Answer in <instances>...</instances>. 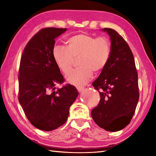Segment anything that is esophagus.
<instances>
[{"instance_id": "34e87169", "label": "esophagus", "mask_w": 156, "mask_h": 156, "mask_svg": "<svg viewBox=\"0 0 156 156\" xmlns=\"http://www.w3.org/2000/svg\"><path fill=\"white\" fill-rule=\"evenodd\" d=\"M77 90L79 91V92H81V91H83V90H84V87H77Z\"/></svg>"}]
</instances>
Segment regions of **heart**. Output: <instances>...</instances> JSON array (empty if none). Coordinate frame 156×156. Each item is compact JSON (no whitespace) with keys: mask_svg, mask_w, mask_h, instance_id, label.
Instances as JSON below:
<instances>
[{"mask_svg":"<svg viewBox=\"0 0 156 156\" xmlns=\"http://www.w3.org/2000/svg\"><path fill=\"white\" fill-rule=\"evenodd\" d=\"M67 47L56 44L53 47L55 62L64 73L71 70L74 59L79 58L80 67L67 76V80L75 85L87 83L94 72L98 73L106 67L111 56V43L105 36L95 37L87 34H78L67 41Z\"/></svg>","mask_w":156,"mask_h":156,"instance_id":"b5f03b06","label":"heart"}]
</instances>
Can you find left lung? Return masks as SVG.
Listing matches in <instances>:
<instances>
[{"label": "left lung", "mask_w": 156, "mask_h": 156, "mask_svg": "<svg viewBox=\"0 0 156 156\" xmlns=\"http://www.w3.org/2000/svg\"><path fill=\"white\" fill-rule=\"evenodd\" d=\"M111 38V56L107 65L92 85L100 100L91 111L100 127L118 131L130 123L139 99L135 60L130 47L122 36L110 28L102 30Z\"/></svg>", "instance_id": "left-lung-1"}]
</instances>
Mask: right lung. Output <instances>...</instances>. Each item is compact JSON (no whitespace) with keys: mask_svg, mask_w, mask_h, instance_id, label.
<instances>
[{"mask_svg":"<svg viewBox=\"0 0 156 156\" xmlns=\"http://www.w3.org/2000/svg\"><path fill=\"white\" fill-rule=\"evenodd\" d=\"M66 28L47 27L38 31L23 50L18 75V101L27 119L37 129L52 131L65 124L78 92L67 84L53 57L55 38Z\"/></svg>","mask_w":156,"mask_h":156,"instance_id":"obj_1","label":"right lung"}]
</instances>
